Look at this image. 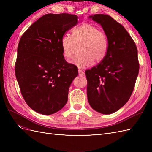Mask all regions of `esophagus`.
<instances>
[{
  "label": "esophagus",
  "instance_id": "obj_1",
  "mask_svg": "<svg viewBox=\"0 0 152 152\" xmlns=\"http://www.w3.org/2000/svg\"><path fill=\"white\" fill-rule=\"evenodd\" d=\"M79 75L81 77H84L85 76V73L81 69H79Z\"/></svg>",
  "mask_w": 152,
  "mask_h": 152
}]
</instances>
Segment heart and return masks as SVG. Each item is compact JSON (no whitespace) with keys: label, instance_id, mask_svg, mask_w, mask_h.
<instances>
[{"label":"heart","instance_id":"heart-1","mask_svg":"<svg viewBox=\"0 0 152 152\" xmlns=\"http://www.w3.org/2000/svg\"><path fill=\"white\" fill-rule=\"evenodd\" d=\"M72 36L64 35L60 41L63 56L68 59L73 56L76 44L83 42L80 52L72 60V63L80 68L93 65L96 60L100 62L104 59L108 49V39L97 26L85 23L72 30Z\"/></svg>","mask_w":152,"mask_h":152}]
</instances>
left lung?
Wrapping results in <instances>:
<instances>
[{"label": "left lung", "mask_w": 152, "mask_h": 152, "mask_svg": "<svg viewBox=\"0 0 152 152\" xmlns=\"http://www.w3.org/2000/svg\"><path fill=\"white\" fill-rule=\"evenodd\" d=\"M89 18L102 25L108 49L103 61L86 71L87 99L96 112L111 114L128 102L134 90L140 69L137 50L125 28L111 16Z\"/></svg>", "instance_id": "obj_1"}]
</instances>
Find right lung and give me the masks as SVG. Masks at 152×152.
Instances as JSON below:
<instances>
[{"label":"right lung","instance_id":"right-lung-1","mask_svg":"<svg viewBox=\"0 0 152 152\" xmlns=\"http://www.w3.org/2000/svg\"><path fill=\"white\" fill-rule=\"evenodd\" d=\"M78 23V16L47 14L23 34L18 46L15 75L25 102L34 111L49 115L60 110L78 75L77 67L64 58L60 41Z\"/></svg>","mask_w":152,"mask_h":152}]
</instances>
